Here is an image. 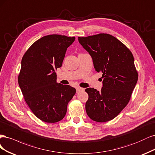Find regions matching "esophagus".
I'll return each mask as SVG.
<instances>
[{"mask_svg":"<svg viewBox=\"0 0 155 155\" xmlns=\"http://www.w3.org/2000/svg\"><path fill=\"white\" fill-rule=\"evenodd\" d=\"M84 89L82 88V87H77V93H79L82 91H84Z\"/></svg>","mask_w":155,"mask_h":155,"instance_id":"34e87169","label":"esophagus"}]
</instances>
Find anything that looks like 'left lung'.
Here are the masks:
<instances>
[{
	"label": "left lung",
	"instance_id": "8db88e82",
	"mask_svg": "<svg viewBox=\"0 0 155 155\" xmlns=\"http://www.w3.org/2000/svg\"><path fill=\"white\" fill-rule=\"evenodd\" d=\"M90 54L95 71L102 73L101 91L89 87L86 103L88 117L94 121L113 120L127 106L138 81L130 50L117 38L106 33L78 37Z\"/></svg>",
	"mask_w": 155,
	"mask_h": 155
}]
</instances>
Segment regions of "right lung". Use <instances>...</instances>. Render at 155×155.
Returning <instances> with one entry per match:
<instances>
[{
    "instance_id": "right-lung-1",
    "label": "right lung",
    "mask_w": 155,
    "mask_h": 155,
    "mask_svg": "<svg viewBox=\"0 0 155 155\" xmlns=\"http://www.w3.org/2000/svg\"><path fill=\"white\" fill-rule=\"evenodd\" d=\"M74 40V37L60 35L44 36L35 42L22 58L19 87L29 107L45 122L62 120L76 93L75 88L57 83L55 73Z\"/></svg>"
}]
</instances>
